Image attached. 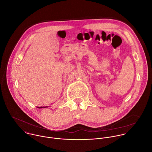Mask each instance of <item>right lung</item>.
<instances>
[{
	"label": "right lung",
	"instance_id": "obj_1",
	"mask_svg": "<svg viewBox=\"0 0 152 152\" xmlns=\"http://www.w3.org/2000/svg\"><path fill=\"white\" fill-rule=\"evenodd\" d=\"M38 108H43V107H43V106H41V107H37Z\"/></svg>",
	"mask_w": 152,
	"mask_h": 152
}]
</instances>
